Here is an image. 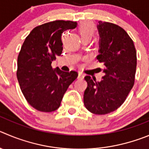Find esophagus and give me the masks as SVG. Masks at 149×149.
I'll list each match as a JSON object with an SVG mask.
<instances>
[{"label": "esophagus", "instance_id": "obj_1", "mask_svg": "<svg viewBox=\"0 0 149 149\" xmlns=\"http://www.w3.org/2000/svg\"><path fill=\"white\" fill-rule=\"evenodd\" d=\"M84 77V74L81 72H79V75H78V78L80 79H83Z\"/></svg>", "mask_w": 149, "mask_h": 149}]
</instances>
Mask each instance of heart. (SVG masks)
Returning a JSON list of instances; mask_svg holds the SVG:
<instances>
[{
	"instance_id": "1",
	"label": "heart",
	"mask_w": 149,
	"mask_h": 149,
	"mask_svg": "<svg viewBox=\"0 0 149 149\" xmlns=\"http://www.w3.org/2000/svg\"><path fill=\"white\" fill-rule=\"evenodd\" d=\"M79 32L82 40L91 38L95 33V26L88 22H83L79 25Z\"/></svg>"
}]
</instances>
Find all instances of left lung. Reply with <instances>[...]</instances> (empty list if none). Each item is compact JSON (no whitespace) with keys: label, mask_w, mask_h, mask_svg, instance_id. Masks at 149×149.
Returning a JSON list of instances; mask_svg holds the SVG:
<instances>
[{"label":"left lung","mask_w":149,"mask_h":149,"mask_svg":"<svg viewBox=\"0 0 149 149\" xmlns=\"http://www.w3.org/2000/svg\"><path fill=\"white\" fill-rule=\"evenodd\" d=\"M99 54L104 76L100 81L84 77L87 87L84 104L88 111L106 115L116 110L126 100L134 84L137 54L131 37L118 25L98 21Z\"/></svg>","instance_id":"1"}]
</instances>
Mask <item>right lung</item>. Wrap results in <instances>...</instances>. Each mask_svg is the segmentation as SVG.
Wrapping results in <instances>:
<instances>
[{
    "label": "right lung",
    "mask_w": 149,
    "mask_h": 149,
    "mask_svg": "<svg viewBox=\"0 0 149 149\" xmlns=\"http://www.w3.org/2000/svg\"><path fill=\"white\" fill-rule=\"evenodd\" d=\"M76 26V22L70 20L44 23L34 28L22 45L17 77L26 101L37 110H56L68 87L77 78L76 71L65 72L51 66L63 50L62 34Z\"/></svg>",
    "instance_id": "obj_1"
}]
</instances>
